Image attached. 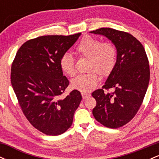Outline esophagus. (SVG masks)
I'll return each instance as SVG.
<instances>
[{
	"label": "esophagus",
	"mask_w": 159,
	"mask_h": 159,
	"mask_svg": "<svg viewBox=\"0 0 159 159\" xmlns=\"http://www.w3.org/2000/svg\"><path fill=\"white\" fill-rule=\"evenodd\" d=\"M81 96H82V98H83V99H85V98H88L89 96H90V94L87 93H81Z\"/></svg>",
	"instance_id": "obj_1"
}]
</instances>
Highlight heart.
<instances>
[{
    "label": "heart",
    "mask_w": 159,
    "mask_h": 159,
    "mask_svg": "<svg viewBox=\"0 0 159 159\" xmlns=\"http://www.w3.org/2000/svg\"><path fill=\"white\" fill-rule=\"evenodd\" d=\"M75 53L80 57L87 58V70H90L71 81L72 88L82 93H89L95 89L99 81L98 72L102 76L108 75L116 64V50L114 45L110 42L101 43L99 39L90 36L82 38L76 46ZM60 67L67 75H75L74 58L69 53L62 55Z\"/></svg>",
    "instance_id": "heart-1"
}]
</instances>
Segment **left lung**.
<instances>
[{"label":"left lung","mask_w":159,"mask_h":159,"mask_svg":"<svg viewBox=\"0 0 159 159\" xmlns=\"http://www.w3.org/2000/svg\"><path fill=\"white\" fill-rule=\"evenodd\" d=\"M90 33L111 40L117 51L116 62L102 89L92 96L96 101L95 119L105 127L117 129L130 122L143 101L149 81L148 57L143 45L127 32L102 27ZM114 92H107L110 89Z\"/></svg>","instance_id":"1"}]
</instances>
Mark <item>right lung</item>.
Wrapping results in <instances>:
<instances>
[{"label":"right lung","instance_id":"right-lung-1","mask_svg":"<svg viewBox=\"0 0 159 159\" xmlns=\"http://www.w3.org/2000/svg\"><path fill=\"white\" fill-rule=\"evenodd\" d=\"M80 35L30 39L20 47L12 61L11 84L21 111L33 126L47 135L68 130L82 99L77 90L61 97L69 82L63 75L60 59Z\"/></svg>","mask_w":159,"mask_h":159}]
</instances>
